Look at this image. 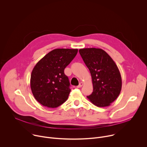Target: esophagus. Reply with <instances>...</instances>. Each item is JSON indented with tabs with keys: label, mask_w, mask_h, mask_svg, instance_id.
<instances>
[{
	"label": "esophagus",
	"mask_w": 147,
	"mask_h": 147,
	"mask_svg": "<svg viewBox=\"0 0 147 147\" xmlns=\"http://www.w3.org/2000/svg\"><path fill=\"white\" fill-rule=\"evenodd\" d=\"M82 86H83V83H82V82H80V83L79 84V85H78V86H77V88H81Z\"/></svg>",
	"instance_id": "esophagus-1"
}]
</instances>
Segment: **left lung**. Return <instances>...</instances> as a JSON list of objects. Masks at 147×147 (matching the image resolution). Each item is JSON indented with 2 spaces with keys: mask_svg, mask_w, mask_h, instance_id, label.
<instances>
[{
  "mask_svg": "<svg viewBox=\"0 0 147 147\" xmlns=\"http://www.w3.org/2000/svg\"><path fill=\"white\" fill-rule=\"evenodd\" d=\"M79 52L92 77L93 92L87 98L98 107L110 106L119 95L122 86L115 62L102 49L83 48Z\"/></svg>",
  "mask_w": 147,
  "mask_h": 147,
  "instance_id": "1",
  "label": "left lung"
}]
</instances>
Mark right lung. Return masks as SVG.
I'll list each match as a JSON object with an SVG mask.
<instances>
[{"instance_id": "obj_1", "label": "right lung", "mask_w": 147, "mask_h": 147, "mask_svg": "<svg viewBox=\"0 0 147 147\" xmlns=\"http://www.w3.org/2000/svg\"><path fill=\"white\" fill-rule=\"evenodd\" d=\"M77 52V49H55L34 66L30 87L35 99L43 106L55 108L67 99L71 90L64 70Z\"/></svg>"}]
</instances>
